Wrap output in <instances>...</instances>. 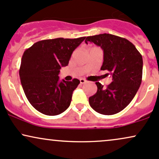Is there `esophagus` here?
<instances>
[{"label":"esophagus","mask_w":159,"mask_h":159,"mask_svg":"<svg viewBox=\"0 0 159 159\" xmlns=\"http://www.w3.org/2000/svg\"><path fill=\"white\" fill-rule=\"evenodd\" d=\"M86 82H87V81H86L84 78H81V79H80V83L81 84H85Z\"/></svg>","instance_id":"34e87169"}]
</instances>
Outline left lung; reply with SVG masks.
<instances>
[{"label": "left lung", "instance_id": "1", "mask_svg": "<svg viewBox=\"0 0 159 159\" xmlns=\"http://www.w3.org/2000/svg\"><path fill=\"white\" fill-rule=\"evenodd\" d=\"M87 42L102 48L104 61L101 70L108 71L106 75L112 76V82L107 87L96 82L97 92L89 98V103L101 114H117L132 102L141 84V54L129 40L112 34L87 36L85 43Z\"/></svg>", "mask_w": 159, "mask_h": 159}]
</instances>
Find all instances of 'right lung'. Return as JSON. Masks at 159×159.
Listing matches in <instances>:
<instances>
[{"instance_id":"1","label":"right lung","mask_w":159,"mask_h":159,"mask_svg":"<svg viewBox=\"0 0 159 159\" xmlns=\"http://www.w3.org/2000/svg\"><path fill=\"white\" fill-rule=\"evenodd\" d=\"M85 38L41 40L24 52L19 69L21 85L29 102L42 114L55 116L70 105L80 81H59L58 75Z\"/></svg>"}]
</instances>
